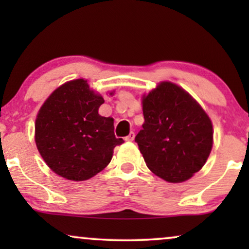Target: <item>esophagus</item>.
I'll use <instances>...</instances> for the list:
<instances>
[{
  "mask_svg": "<svg viewBox=\"0 0 249 249\" xmlns=\"http://www.w3.org/2000/svg\"><path fill=\"white\" fill-rule=\"evenodd\" d=\"M124 139H125V141H127V142H132V141H134V139H135V132L131 131L130 134H129Z\"/></svg>",
  "mask_w": 249,
  "mask_h": 249,
  "instance_id": "obj_1",
  "label": "esophagus"
}]
</instances>
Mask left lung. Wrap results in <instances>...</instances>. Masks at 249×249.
<instances>
[{"label": "left lung", "instance_id": "left-lung-1", "mask_svg": "<svg viewBox=\"0 0 249 249\" xmlns=\"http://www.w3.org/2000/svg\"><path fill=\"white\" fill-rule=\"evenodd\" d=\"M142 113L145 122L135 142L153 173L182 182L202 169L212 149V122L187 91L161 83L144 97Z\"/></svg>", "mask_w": 249, "mask_h": 249}]
</instances>
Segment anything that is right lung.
<instances>
[{
	"instance_id": "obj_1",
	"label": "right lung",
	"mask_w": 249,
	"mask_h": 249,
	"mask_svg": "<svg viewBox=\"0 0 249 249\" xmlns=\"http://www.w3.org/2000/svg\"><path fill=\"white\" fill-rule=\"evenodd\" d=\"M103 97L87 81H69L54 90L37 114L35 141L46 164L63 178L83 181L102 171L113 148V119L98 114Z\"/></svg>"
}]
</instances>
